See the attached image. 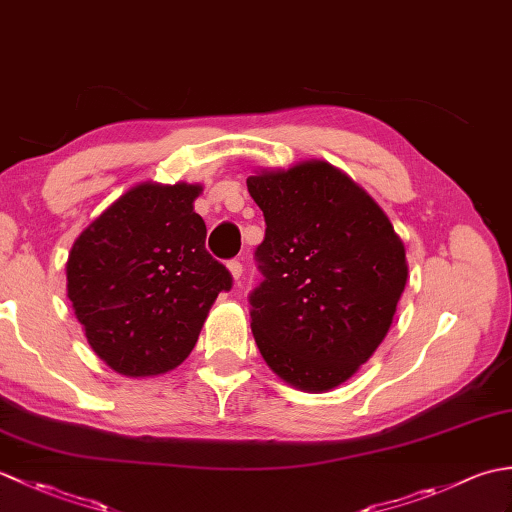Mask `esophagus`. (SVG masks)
Masks as SVG:
<instances>
[{
	"label": "esophagus",
	"mask_w": 512,
	"mask_h": 512,
	"mask_svg": "<svg viewBox=\"0 0 512 512\" xmlns=\"http://www.w3.org/2000/svg\"><path fill=\"white\" fill-rule=\"evenodd\" d=\"M228 270H231L233 279L239 284V279H242V273H244L242 262H239V259H231V262H228Z\"/></svg>",
	"instance_id": "1"
}]
</instances>
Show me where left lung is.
<instances>
[{
  "mask_svg": "<svg viewBox=\"0 0 512 512\" xmlns=\"http://www.w3.org/2000/svg\"><path fill=\"white\" fill-rule=\"evenodd\" d=\"M246 187L266 220L262 281L248 297L259 352L299 389L339 387L385 339L407 284L405 246L328 162L257 173Z\"/></svg>",
  "mask_w": 512,
  "mask_h": 512,
  "instance_id": "obj_1",
  "label": "left lung"
}]
</instances>
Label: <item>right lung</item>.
Listing matches in <instances>:
<instances>
[{"instance_id": "add662e5", "label": "right lung", "mask_w": 512, "mask_h": 512, "mask_svg": "<svg viewBox=\"0 0 512 512\" xmlns=\"http://www.w3.org/2000/svg\"><path fill=\"white\" fill-rule=\"evenodd\" d=\"M198 184H138L85 228L68 297L92 350L125 376H156L191 354L233 277L204 246Z\"/></svg>"}]
</instances>
